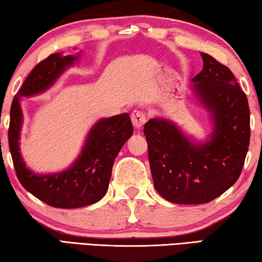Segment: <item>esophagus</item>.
<instances>
[{
	"mask_svg": "<svg viewBox=\"0 0 262 262\" xmlns=\"http://www.w3.org/2000/svg\"><path fill=\"white\" fill-rule=\"evenodd\" d=\"M132 122L133 126H134L136 129H141L145 122H147V117H145V113L142 112L140 110L133 111L132 113Z\"/></svg>",
	"mask_w": 262,
	"mask_h": 262,
	"instance_id": "esophagus-1",
	"label": "esophagus"
}]
</instances>
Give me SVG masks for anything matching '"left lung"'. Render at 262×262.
Returning <instances> with one entry per match:
<instances>
[{"instance_id":"1","label":"left lung","mask_w":262,"mask_h":262,"mask_svg":"<svg viewBox=\"0 0 262 262\" xmlns=\"http://www.w3.org/2000/svg\"><path fill=\"white\" fill-rule=\"evenodd\" d=\"M203 69L192 90L210 114L212 133L193 142L176 123L154 118L144 125L154 185L165 200L201 205L219 198L238 180L250 145V107L227 66L200 53Z\"/></svg>"}]
</instances>
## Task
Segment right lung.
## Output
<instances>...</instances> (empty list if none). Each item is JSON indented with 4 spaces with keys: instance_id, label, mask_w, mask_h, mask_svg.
<instances>
[{
    "instance_id": "right-lung-1",
    "label": "right lung",
    "mask_w": 262,
    "mask_h": 262,
    "mask_svg": "<svg viewBox=\"0 0 262 262\" xmlns=\"http://www.w3.org/2000/svg\"><path fill=\"white\" fill-rule=\"evenodd\" d=\"M61 53L51 54L35 66L12 100L9 125V149L21 186L46 205L72 209L98 202L107 192L114 159L133 135L129 114L100 119L86 136L85 143L73 165L57 173L37 174L26 167L19 151V135L23 123L21 97L42 94L56 82L66 69L79 59Z\"/></svg>"
}]
</instances>
